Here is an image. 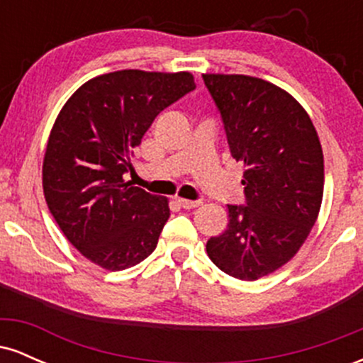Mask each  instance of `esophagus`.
I'll return each instance as SVG.
<instances>
[{"label": "esophagus", "instance_id": "1", "mask_svg": "<svg viewBox=\"0 0 363 363\" xmlns=\"http://www.w3.org/2000/svg\"><path fill=\"white\" fill-rule=\"evenodd\" d=\"M179 206L184 208V210H193V208L201 205V201H191V199H184V198H177Z\"/></svg>", "mask_w": 363, "mask_h": 363}]
</instances>
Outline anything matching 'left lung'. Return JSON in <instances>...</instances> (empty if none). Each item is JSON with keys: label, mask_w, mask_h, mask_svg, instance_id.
Instances as JSON below:
<instances>
[{"label": "left lung", "mask_w": 363, "mask_h": 363, "mask_svg": "<svg viewBox=\"0 0 363 363\" xmlns=\"http://www.w3.org/2000/svg\"><path fill=\"white\" fill-rule=\"evenodd\" d=\"M203 80L245 169V206L228 205L227 230L206 252L223 273L252 281L286 264L311 234L324 193L323 148L306 109L274 83L220 73Z\"/></svg>", "instance_id": "8db88e82"}]
</instances>
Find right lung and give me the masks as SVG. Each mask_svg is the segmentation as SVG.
I'll return each instance as SVG.
<instances>
[{
  "mask_svg": "<svg viewBox=\"0 0 363 363\" xmlns=\"http://www.w3.org/2000/svg\"><path fill=\"white\" fill-rule=\"evenodd\" d=\"M194 89L189 72L121 69L83 83L54 121L43 164L45 203L66 239L101 268L121 272L155 251L169 199L124 174L153 119Z\"/></svg>",
  "mask_w": 363,
  "mask_h": 363,
  "instance_id": "right-lung-1",
  "label": "right lung"
}]
</instances>
